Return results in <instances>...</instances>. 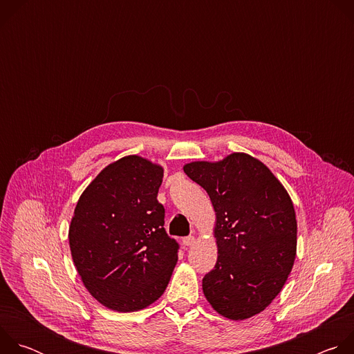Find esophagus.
I'll return each mask as SVG.
<instances>
[{
	"instance_id": "34e87169",
	"label": "esophagus",
	"mask_w": 354,
	"mask_h": 354,
	"mask_svg": "<svg viewBox=\"0 0 354 354\" xmlns=\"http://www.w3.org/2000/svg\"><path fill=\"white\" fill-rule=\"evenodd\" d=\"M194 241H196V238H194L193 235L185 236V238H183V245H186V246H192V245L194 243Z\"/></svg>"
}]
</instances>
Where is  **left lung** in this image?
Segmentation results:
<instances>
[{
	"instance_id": "8db88e82",
	"label": "left lung",
	"mask_w": 354,
	"mask_h": 354,
	"mask_svg": "<svg viewBox=\"0 0 354 354\" xmlns=\"http://www.w3.org/2000/svg\"><path fill=\"white\" fill-rule=\"evenodd\" d=\"M183 171L207 192L216 212L218 257L203 277L207 301L232 321L262 313L295 259L297 220L287 190L263 162L243 153L190 162Z\"/></svg>"
}]
</instances>
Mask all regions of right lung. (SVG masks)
I'll return each instance as SVG.
<instances>
[{
	"label": "right lung",
	"instance_id": "1",
	"mask_svg": "<svg viewBox=\"0 0 354 354\" xmlns=\"http://www.w3.org/2000/svg\"><path fill=\"white\" fill-rule=\"evenodd\" d=\"M162 178L161 165L127 156L80 196L68 230L71 257L86 290L109 310L140 311L171 280L179 245L164 228Z\"/></svg>",
	"mask_w": 354,
	"mask_h": 354
}]
</instances>
